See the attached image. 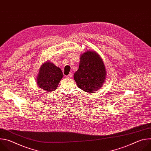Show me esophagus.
Returning a JSON list of instances; mask_svg holds the SVG:
<instances>
[{
    "label": "esophagus",
    "instance_id": "obj_1",
    "mask_svg": "<svg viewBox=\"0 0 151 151\" xmlns=\"http://www.w3.org/2000/svg\"><path fill=\"white\" fill-rule=\"evenodd\" d=\"M72 73H70L68 75H67V76H66V77H67V78H72Z\"/></svg>",
    "mask_w": 151,
    "mask_h": 151
}]
</instances>
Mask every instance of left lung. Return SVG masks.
Listing matches in <instances>:
<instances>
[{
	"label": "left lung",
	"instance_id": "obj_1",
	"mask_svg": "<svg viewBox=\"0 0 151 151\" xmlns=\"http://www.w3.org/2000/svg\"><path fill=\"white\" fill-rule=\"evenodd\" d=\"M106 73L100 57L96 52L87 51L80 57L79 69L74 74V79L81 90L93 93L101 88Z\"/></svg>",
	"mask_w": 151,
	"mask_h": 151
}]
</instances>
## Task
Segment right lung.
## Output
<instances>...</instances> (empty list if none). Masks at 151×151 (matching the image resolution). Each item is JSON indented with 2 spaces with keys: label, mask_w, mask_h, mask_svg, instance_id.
Masks as SVG:
<instances>
[{
  "label": "right lung",
  "mask_w": 151,
  "mask_h": 151,
  "mask_svg": "<svg viewBox=\"0 0 151 151\" xmlns=\"http://www.w3.org/2000/svg\"><path fill=\"white\" fill-rule=\"evenodd\" d=\"M63 76L61 70L50 61L41 66L37 78L39 87L48 92L55 91Z\"/></svg>",
  "instance_id": "obj_1"
}]
</instances>
